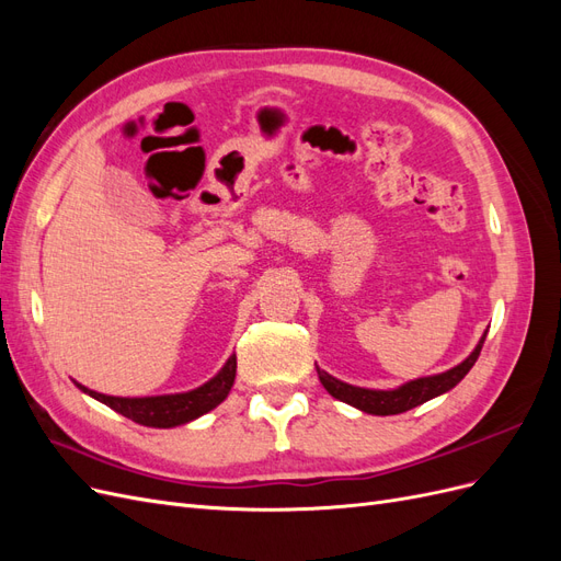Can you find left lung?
Wrapping results in <instances>:
<instances>
[{"instance_id": "obj_1", "label": "left lung", "mask_w": 561, "mask_h": 561, "mask_svg": "<svg viewBox=\"0 0 561 561\" xmlns=\"http://www.w3.org/2000/svg\"><path fill=\"white\" fill-rule=\"evenodd\" d=\"M484 336L486 332L480 336L478 346L472 348V353L463 363H458L456 367L447 369V371H439V375L433 377H419L414 381H407L398 388H390V390H377V388H360V386H351L346 381H339L336 377L328 375L325 369H318V379L320 383L325 386L328 393L336 400H342L355 410H360L365 414H375V416H390V414H402L407 410H414V407L428 402L437 396L447 393L451 390L458 381H461L470 367L474 365V360L480 358V351L484 344Z\"/></svg>"}]
</instances>
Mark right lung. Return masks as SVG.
<instances>
[{
    "label": "right lung",
    "mask_w": 561,
    "mask_h": 561,
    "mask_svg": "<svg viewBox=\"0 0 561 561\" xmlns=\"http://www.w3.org/2000/svg\"><path fill=\"white\" fill-rule=\"evenodd\" d=\"M236 379V353L229 355L225 367L203 386L186 390V393H171V396H149V398H118V396H105L91 390L87 386L77 383L83 393L95 398L112 407L114 412L122 416L140 423V426L149 428H175L182 423H190L203 414H208L219 402H225L229 390Z\"/></svg>",
    "instance_id": "right-lung-1"
}]
</instances>
